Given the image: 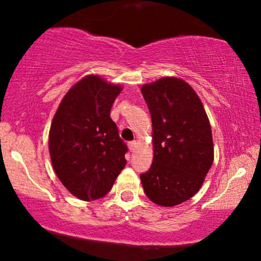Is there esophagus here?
Segmentation results:
<instances>
[{"label":"esophagus","mask_w":261,"mask_h":261,"mask_svg":"<svg viewBox=\"0 0 261 261\" xmlns=\"http://www.w3.org/2000/svg\"><path fill=\"white\" fill-rule=\"evenodd\" d=\"M136 141H131V142H128V148H130L131 152L135 151V148H136Z\"/></svg>","instance_id":"1"}]
</instances>
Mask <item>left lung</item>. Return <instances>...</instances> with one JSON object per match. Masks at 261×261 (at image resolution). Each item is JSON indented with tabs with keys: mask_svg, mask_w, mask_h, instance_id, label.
I'll use <instances>...</instances> for the list:
<instances>
[{
	"mask_svg": "<svg viewBox=\"0 0 261 261\" xmlns=\"http://www.w3.org/2000/svg\"><path fill=\"white\" fill-rule=\"evenodd\" d=\"M153 127V162L140 175L151 201L179 205L201 188L214 162L210 121L197 94L187 82L164 77L141 88Z\"/></svg>",
	"mask_w": 261,
	"mask_h": 261,
	"instance_id": "8db88e82",
	"label": "left lung"
}]
</instances>
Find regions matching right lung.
Listing matches in <instances>:
<instances>
[{
  "label": "right lung",
  "instance_id": "obj_1",
  "mask_svg": "<svg viewBox=\"0 0 261 261\" xmlns=\"http://www.w3.org/2000/svg\"><path fill=\"white\" fill-rule=\"evenodd\" d=\"M121 87L100 77L77 82L60 103L49 135L56 175L72 195L92 201L107 195L124 169L127 146L110 109Z\"/></svg>",
  "mask_w": 261,
  "mask_h": 261
}]
</instances>
